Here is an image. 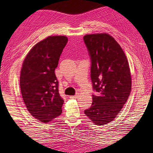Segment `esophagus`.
I'll use <instances>...</instances> for the list:
<instances>
[{
	"label": "esophagus",
	"instance_id": "esophagus-1",
	"mask_svg": "<svg viewBox=\"0 0 153 153\" xmlns=\"http://www.w3.org/2000/svg\"><path fill=\"white\" fill-rule=\"evenodd\" d=\"M78 93L77 94H76V95H72V96H70V99H76V98H77V97H78Z\"/></svg>",
	"mask_w": 153,
	"mask_h": 153
}]
</instances>
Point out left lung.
Listing matches in <instances>:
<instances>
[{"mask_svg": "<svg viewBox=\"0 0 153 153\" xmlns=\"http://www.w3.org/2000/svg\"><path fill=\"white\" fill-rule=\"evenodd\" d=\"M84 43L91 59L93 102L85 115L96 125L102 126L114 119L128 100L131 77L124 52L107 33L86 35Z\"/></svg>", "mask_w": 153, "mask_h": 153, "instance_id": "obj_1", "label": "left lung"}]
</instances>
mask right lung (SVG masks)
Returning <instances> with one entry per match:
<instances>
[{"label": "right lung", "instance_id": "right-lung-1", "mask_svg": "<svg viewBox=\"0 0 153 153\" xmlns=\"http://www.w3.org/2000/svg\"><path fill=\"white\" fill-rule=\"evenodd\" d=\"M68 42L65 36H50L39 42L25 57L21 70L20 89L27 109L47 123L62 114L64 100L54 73Z\"/></svg>", "mask_w": 153, "mask_h": 153}]
</instances>
